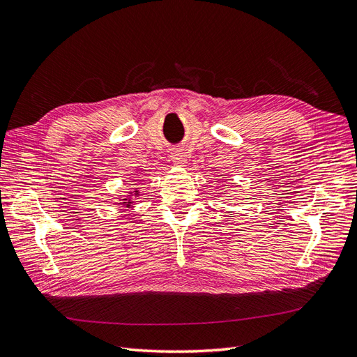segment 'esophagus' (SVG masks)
Instances as JSON below:
<instances>
[{
    "label": "esophagus",
    "mask_w": 357,
    "mask_h": 357,
    "mask_svg": "<svg viewBox=\"0 0 357 357\" xmlns=\"http://www.w3.org/2000/svg\"><path fill=\"white\" fill-rule=\"evenodd\" d=\"M186 160V153L183 152V150H174V152H172V162H174V165L185 167Z\"/></svg>",
    "instance_id": "esophagus-1"
}]
</instances>
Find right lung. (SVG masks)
<instances>
[{
  "label": "right lung",
  "instance_id": "obj_1",
  "mask_svg": "<svg viewBox=\"0 0 357 357\" xmlns=\"http://www.w3.org/2000/svg\"><path fill=\"white\" fill-rule=\"evenodd\" d=\"M138 197H139V190H138V188H135L134 190L126 192V197L119 199L117 204H121L122 207H126V208H134V204L137 202Z\"/></svg>",
  "mask_w": 357,
  "mask_h": 357
}]
</instances>
